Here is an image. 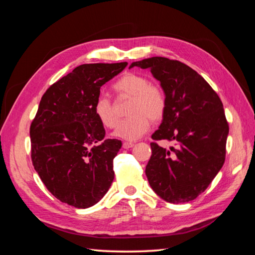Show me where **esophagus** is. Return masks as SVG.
<instances>
[{"mask_svg": "<svg viewBox=\"0 0 255 255\" xmlns=\"http://www.w3.org/2000/svg\"><path fill=\"white\" fill-rule=\"evenodd\" d=\"M123 147L125 148V149H128V148H131V147H133V143H132V142H127V141H125V142L123 143Z\"/></svg>", "mask_w": 255, "mask_h": 255, "instance_id": "obj_1", "label": "esophagus"}]
</instances>
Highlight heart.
Masks as SVG:
<instances>
[{
	"mask_svg": "<svg viewBox=\"0 0 255 255\" xmlns=\"http://www.w3.org/2000/svg\"><path fill=\"white\" fill-rule=\"evenodd\" d=\"M113 89L118 96L130 99L127 106L129 117L119 125L115 136L126 140H136L149 129V119L152 123L163 119L167 106L166 96L159 87L149 85V80L146 77L132 72L126 73L114 83ZM94 112L106 128L117 126L118 116L112 101L106 96L97 98Z\"/></svg>",
	"mask_w": 255,
	"mask_h": 255,
	"instance_id": "obj_1",
	"label": "heart"
}]
</instances>
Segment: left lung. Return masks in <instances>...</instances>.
I'll use <instances>...</instances> for the list:
<instances>
[{"mask_svg": "<svg viewBox=\"0 0 255 255\" xmlns=\"http://www.w3.org/2000/svg\"><path fill=\"white\" fill-rule=\"evenodd\" d=\"M132 67L149 69L167 100L151 138L176 145L166 149L150 143L145 170L150 187L173 204L195 200L224 164L229 124L223 104L204 78L177 60L152 57L132 62Z\"/></svg>", "mask_w": 255, "mask_h": 255, "instance_id": "left-lung-1", "label": "left lung"}]
</instances>
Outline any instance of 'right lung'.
I'll use <instances>...</instances> for the list:
<instances>
[{"mask_svg":"<svg viewBox=\"0 0 255 255\" xmlns=\"http://www.w3.org/2000/svg\"><path fill=\"white\" fill-rule=\"evenodd\" d=\"M127 62L90 63L75 68L41 98L31 124V158L45 187L62 203L88 208L98 203L114 180V158L122 141L105 139L94 112L100 88Z\"/></svg>","mask_w":255,"mask_h":255,"instance_id":"1","label":"right lung"}]
</instances>
